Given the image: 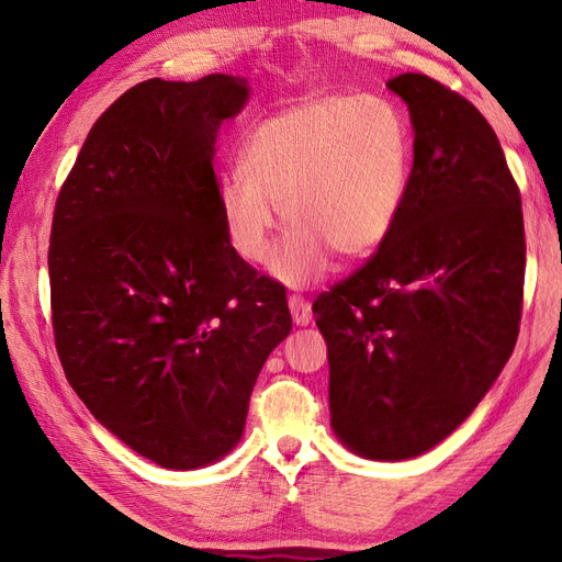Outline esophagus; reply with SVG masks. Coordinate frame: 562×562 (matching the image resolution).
<instances>
[{"label":"esophagus","mask_w":562,"mask_h":562,"mask_svg":"<svg viewBox=\"0 0 562 562\" xmlns=\"http://www.w3.org/2000/svg\"><path fill=\"white\" fill-rule=\"evenodd\" d=\"M290 312H292V318L296 326H308L312 324V306H308V302L304 300V296L300 294H290Z\"/></svg>","instance_id":"esophagus-1"}]
</instances>
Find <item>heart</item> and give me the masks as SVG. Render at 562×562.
I'll return each instance as SVG.
<instances>
[{
    "label": "heart",
    "mask_w": 562,
    "mask_h": 562,
    "mask_svg": "<svg viewBox=\"0 0 562 562\" xmlns=\"http://www.w3.org/2000/svg\"><path fill=\"white\" fill-rule=\"evenodd\" d=\"M411 133L381 97H321L250 130L238 171L217 190L226 241L262 262L272 234L292 224L272 268L282 280L318 278L328 256H372L396 226L411 183Z\"/></svg>",
    "instance_id": "1"
}]
</instances>
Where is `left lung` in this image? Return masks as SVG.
<instances>
[{
  "mask_svg": "<svg viewBox=\"0 0 562 562\" xmlns=\"http://www.w3.org/2000/svg\"><path fill=\"white\" fill-rule=\"evenodd\" d=\"M386 87L415 130L408 195L384 246L312 308L333 429L360 457L403 461L451 435L507 364L527 244L517 181L483 113L427 75Z\"/></svg>",
  "mask_w": 562,
  "mask_h": 562,
  "instance_id": "obj_1",
  "label": "left lung"
}]
</instances>
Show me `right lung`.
Masks as SVG:
<instances>
[{
  "instance_id": "1",
  "label": "right lung",
  "mask_w": 562,
  "mask_h": 562,
  "mask_svg": "<svg viewBox=\"0 0 562 562\" xmlns=\"http://www.w3.org/2000/svg\"><path fill=\"white\" fill-rule=\"evenodd\" d=\"M248 81L147 79L93 123L53 214L50 308L69 386L130 449L190 471L241 439L290 336L280 282L226 241L214 139Z\"/></svg>"
}]
</instances>
